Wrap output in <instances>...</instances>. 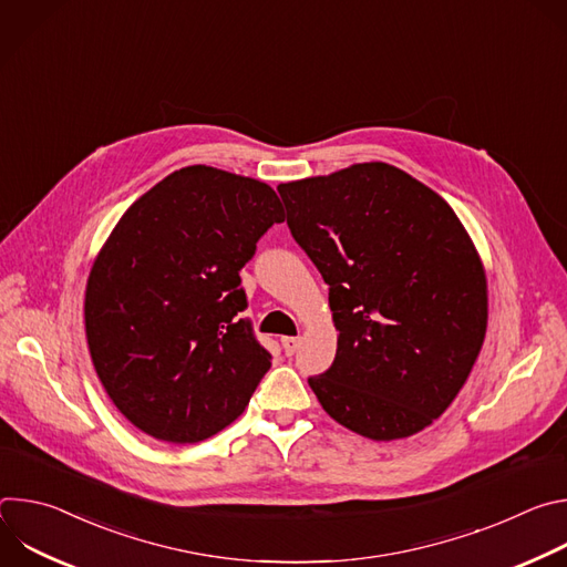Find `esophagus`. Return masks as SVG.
Wrapping results in <instances>:
<instances>
[{"label": "esophagus", "instance_id": "esophagus-1", "mask_svg": "<svg viewBox=\"0 0 567 567\" xmlns=\"http://www.w3.org/2000/svg\"><path fill=\"white\" fill-rule=\"evenodd\" d=\"M280 343H282V350H285V354H287V357H291V354L298 350V346H300V339H298V337H282V339H280Z\"/></svg>", "mask_w": 567, "mask_h": 567}]
</instances>
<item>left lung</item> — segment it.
<instances>
[{
    "label": "left lung",
    "instance_id": "obj_1",
    "mask_svg": "<svg viewBox=\"0 0 567 567\" xmlns=\"http://www.w3.org/2000/svg\"><path fill=\"white\" fill-rule=\"evenodd\" d=\"M293 239L330 285L337 357L309 385L374 442L431 426L487 334L482 258L455 210L383 161L278 186Z\"/></svg>",
    "mask_w": 567,
    "mask_h": 567
}]
</instances>
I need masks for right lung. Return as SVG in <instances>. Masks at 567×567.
I'll list each match as a JSON object with an SVG mask.
<instances>
[{
    "label": "right lung",
    "instance_id": "add662e5",
    "mask_svg": "<svg viewBox=\"0 0 567 567\" xmlns=\"http://www.w3.org/2000/svg\"><path fill=\"white\" fill-rule=\"evenodd\" d=\"M285 210L265 182L188 166L161 179L118 219L85 289L96 374L145 435L195 444L235 422L271 368L237 318L239 269Z\"/></svg>",
    "mask_w": 567,
    "mask_h": 567
}]
</instances>
